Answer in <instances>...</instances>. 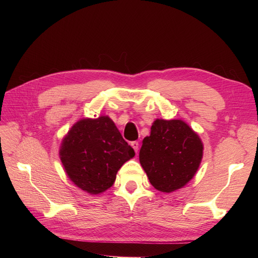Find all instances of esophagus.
I'll list each match as a JSON object with an SVG mask.
<instances>
[{"instance_id":"34e87169","label":"esophagus","mask_w":258,"mask_h":258,"mask_svg":"<svg viewBox=\"0 0 258 258\" xmlns=\"http://www.w3.org/2000/svg\"><path fill=\"white\" fill-rule=\"evenodd\" d=\"M131 146H132V148H134V150H135V152L138 153V151H139V142H137V141L131 142Z\"/></svg>"}]
</instances>
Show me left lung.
I'll return each instance as SVG.
<instances>
[{
  "label": "left lung",
  "mask_w": 258,
  "mask_h": 258,
  "mask_svg": "<svg viewBox=\"0 0 258 258\" xmlns=\"http://www.w3.org/2000/svg\"><path fill=\"white\" fill-rule=\"evenodd\" d=\"M142 143L140 163L151 184L162 192H172L188 183L204 155L199 136L181 119H156Z\"/></svg>",
  "instance_id": "left-lung-1"
}]
</instances>
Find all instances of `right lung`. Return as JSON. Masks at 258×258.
Listing matches in <instances>:
<instances>
[{"label": "right lung", "mask_w": 258, "mask_h": 258, "mask_svg": "<svg viewBox=\"0 0 258 258\" xmlns=\"http://www.w3.org/2000/svg\"><path fill=\"white\" fill-rule=\"evenodd\" d=\"M59 155L70 179L82 190L98 195L110 188L117 171L136 154L110 117L100 116L74 123Z\"/></svg>", "instance_id": "add662e5"}]
</instances>
